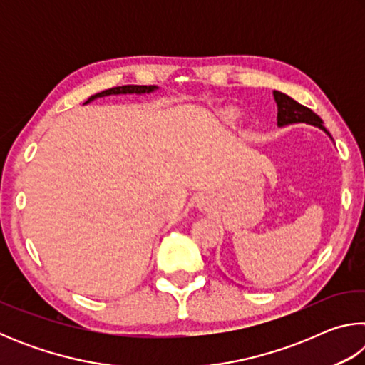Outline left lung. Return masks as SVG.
<instances>
[{
    "instance_id": "obj_1",
    "label": "left lung",
    "mask_w": 365,
    "mask_h": 365,
    "mask_svg": "<svg viewBox=\"0 0 365 365\" xmlns=\"http://www.w3.org/2000/svg\"><path fill=\"white\" fill-rule=\"evenodd\" d=\"M274 98L277 103V123H279V127L304 122L322 128L327 135H330L324 127L322 119H320L316 113H312L309 108L302 106V104L294 101L293 98H289L288 95L282 93V91H274Z\"/></svg>"
}]
</instances>
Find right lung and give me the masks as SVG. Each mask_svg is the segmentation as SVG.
<instances>
[{
  "label": "right lung",
  "instance_id": "add662e5",
  "mask_svg": "<svg viewBox=\"0 0 365 365\" xmlns=\"http://www.w3.org/2000/svg\"><path fill=\"white\" fill-rule=\"evenodd\" d=\"M158 86L154 85H123V86H114V88H109V90H104L101 91V93H96L93 96L88 98L90 103L91 100H95V98H101V96H108V95H125V93H137V95H141V93H151V91L156 90Z\"/></svg>",
  "mask_w": 365,
  "mask_h": 365
}]
</instances>
